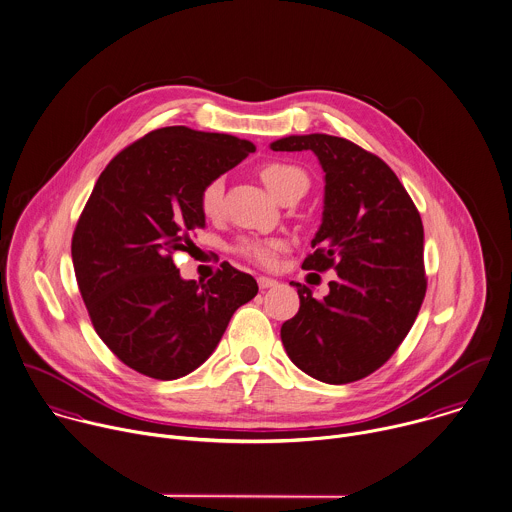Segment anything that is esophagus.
Returning a JSON list of instances; mask_svg holds the SVG:
<instances>
[{"label": "esophagus", "instance_id": "34e87169", "mask_svg": "<svg viewBox=\"0 0 512 512\" xmlns=\"http://www.w3.org/2000/svg\"><path fill=\"white\" fill-rule=\"evenodd\" d=\"M276 284H278V280H274V278H268V276H258V286H260L262 290L274 288Z\"/></svg>", "mask_w": 512, "mask_h": 512}]
</instances>
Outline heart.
<instances>
[{"mask_svg": "<svg viewBox=\"0 0 512 512\" xmlns=\"http://www.w3.org/2000/svg\"><path fill=\"white\" fill-rule=\"evenodd\" d=\"M260 178L262 182L276 194H284L288 188L296 184H306L308 186V176L300 167L284 161H270L260 167ZM222 196H224V182L222 178L210 180L202 192H200V210L204 216H216L222 208ZM284 248L282 240L268 238V240H244L238 244V252L252 260L254 264L262 268H274L278 264V256Z\"/></svg>", "mask_w": 512, "mask_h": 512, "instance_id": "heart-1", "label": "heart"}]
</instances>
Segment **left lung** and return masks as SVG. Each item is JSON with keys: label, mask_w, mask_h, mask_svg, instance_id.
Wrapping results in <instances>:
<instances>
[{"label": "left lung", "mask_w": 512, "mask_h": 512, "mask_svg": "<svg viewBox=\"0 0 512 512\" xmlns=\"http://www.w3.org/2000/svg\"><path fill=\"white\" fill-rule=\"evenodd\" d=\"M272 151H314L326 172L324 220L302 268L336 270L316 300L300 282V310L284 322L290 359L324 383H351L379 369L409 334L425 292L423 222L377 155L332 135H294Z\"/></svg>", "instance_id": "1"}]
</instances>
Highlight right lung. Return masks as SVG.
I'll list each match as a JSON object with an SVG mask.
<instances>
[{"label":"right lung","mask_w":512,"mask_h":512,"mask_svg":"<svg viewBox=\"0 0 512 512\" xmlns=\"http://www.w3.org/2000/svg\"><path fill=\"white\" fill-rule=\"evenodd\" d=\"M254 151L232 135L163 127L123 149L95 182L73 232V268L95 332L131 369L161 381L194 371L258 294L256 280L228 262L204 284L174 266L206 226L202 188Z\"/></svg>","instance_id":"1"}]
</instances>
